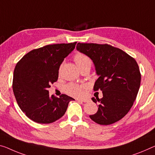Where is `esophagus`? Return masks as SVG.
<instances>
[{
    "instance_id": "obj_1",
    "label": "esophagus",
    "mask_w": 155,
    "mask_h": 155,
    "mask_svg": "<svg viewBox=\"0 0 155 155\" xmlns=\"http://www.w3.org/2000/svg\"><path fill=\"white\" fill-rule=\"evenodd\" d=\"M76 101L81 102H87V100H82V99H77Z\"/></svg>"
}]
</instances>
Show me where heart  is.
Instances as JSON below:
<instances>
[{
	"instance_id": "obj_1",
	"label": "heart",
	"mask_w": 155,
	"mask_h": 155,
	"mask_svg": "<svg viewBox=\"0 0 155 155\" xmlns=\"http://www.w3.org/2000/svg\"><path fill=\"white\" fill-rule=\"evenodd\" d=\"M74 61H75L77 66L81 70L82 68L86 67V66H90L91 65V60L89 56L82 53H78L74 55ZM62 66V64L59 67V71ZM84 85H79L76 84H68L65 86L64 90L66 94H68L70 96L75 97H81L83 96L84 94L85 90Z\"/></svg>"
}]
</instances>
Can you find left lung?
<instances>
[{"mask_svg": "<svg viewBox=\"0 0 155 155\" xmlns=\"http://www.w3.org/2000/svg\"><path fill=\"white\" fill-rule=\"evenodd\" d=\"M78 51L94 61L99 78L94 90H101L97 111L89 117L97 124L108 125L120 120L128 113L137 97L141 73L135 59L122 50L109 44L78 43Z\"/></svg>", "mask_w": 155, "mask_h": 155, "instance_id": "1", "label": "left lung"}]
</instances>
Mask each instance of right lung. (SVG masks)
I'll use <instances>...</instances> for the list:
<instances>
[{
    "instance_id": "add662e5",
    "label": "right lung",
    "mask_w": 155,
    "mask_h": 155,
    "mask_svg": "<svg viewBox=\"0 0 155 155\" xmlns=\"http://www.w3.org/2000/svg\"><path fill=\"white\" fill-rule=\"evenodd\" d=\"M76 43L49 44L30 51L14 71L12 89L16 102L31 120L48 124L64 115L73 97L61 94L51 96L48 88L58 79L59 68Z\"/></svg>"
}]
</instances>
